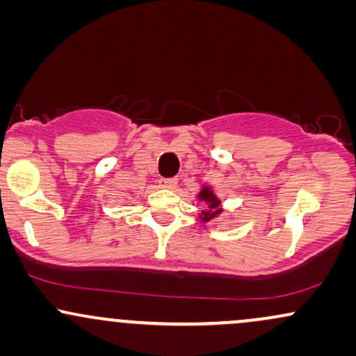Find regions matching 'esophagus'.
Listing matches in <instances>:
<instances>
[{
	"label": "esophagus",
	"instance_id": "34e87169",
	"mask_svg": "<svg viewBox=\"0 0 356 356\" xmlns=\"http://www.w3.org/2000/svg\"><path fill=\"white\" fill-rule=\"evenodd\" d=\"M159 186H161L162 189H174V187L177 186V179H175V177L161 179V181H159Z\"/></svg>",
	"mask_w": 356,
	"mask_h": 356
}]
</instances>
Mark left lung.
I'll list each match as a JSON object with an SVG mask.
<instances>
[{"mask_svg":"<svg viewBox=\"0 0 356 356\" xmlns=\"http://www.w3.org/2000/svg\"><path fill=\"white\" fill-rule=\"evenodd\" d=\"M195 197H197L201 202H204V206H206L197 214V218L201 222H211V220L219 219L220 216L224 214V211H226L222 207V201H220L218 192H216V189L211 186L209 182L201 184V187H199V192Z\"/></svg>","mask_w":356,"mask_h":356,"instance_id":"8db88e82","label":"left lung"}]
</instances>
